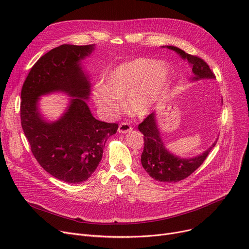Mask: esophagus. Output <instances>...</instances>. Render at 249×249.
Returning <instances> with one entry per match:
<instances>
[{
	"mask_svg": "<svg viewBox=\"0 0 249 249\" xmlns=\"http://www.w3.org/2000/svg\"><path fill=\"white\" fill-rule=\"evenodd\" d=\"M118 131H119V133L126 134L130 131H132V127L130 126L128 123H121L119 125V128H118Z\"/></svg>",
	"mask_w": 249,
	"mask_h": 249,
	"instance_id": "34e87169",
	"label": "esophagus"
}]
</instances>
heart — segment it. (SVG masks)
I'll list each match as a JSON object with an SVG mask.
<instances>
[{
  "label": "heart",
  "mask_w": 249,
  "mask_h": 249,
  "mask_svg": "<svg viewBox=\"0 0 249 249\" xmlns=\"http://www.w3.org/2000/svg\"><path fill=\"white\" fill-rule=\"evenodd\" d=\"M169 76L171 70L166 63L139 57L112 70L105 78V85L96 88L94 99L108 116L119 112L123 98L130 114L144 116L162 95Z\"/></svg>",
  "instance_id": "heart-1"
}]
</instances>
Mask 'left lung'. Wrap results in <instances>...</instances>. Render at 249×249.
Here are the masks:
<instances>
[{
  "label": "left lung",
  "mask_w": 249,
  "mask_h": 249,
  "mask_svg": "<svg viewBox=\"0 0 249 249\" xmlns=\"http://www.w3.org/2000/svg\"><path fill=\"white\" fill-rule=\"evenodd\" d=\"M162 47L176 51L182 59L189 62L194 73L191 77V82L215 78V74L202 58L186 53L184 50L176 46ZM221 102L223 103V101ZM138 129L144 135V148L141 154L142 166L152 178L162 182H177L188 178L204 162L209 152L217 142L215 141L206 151L197 156L182 159L172 153L165 147L155 113L148 115L144 121L139 124Z\"/></svg>",
  "instance_id": "8db88e82"
}]
</instances>
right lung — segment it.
<instances>
[{
  "mask_svg": "<svg viewBox=\"0 0 249 249\" xmlns=\"http://www.w3.org/2000/svg\"><path fill=\"white\" fill-rule=\"evenodd\" d=\"M94 49L95 44L51 49L33 65L21 90V125L34 158L52 177L70 184L90 178L105 143L118 129L116 123L97 120L87 104L90 82L82 60ZM58 91L71 97L69 106L57 121L48 122L38 112V100Z\"/></svg>",
  "mask_w": 249,
  "mask_h": 249,
  "instance_id": "1",
  "label": "right lung"
}]
</instances>
